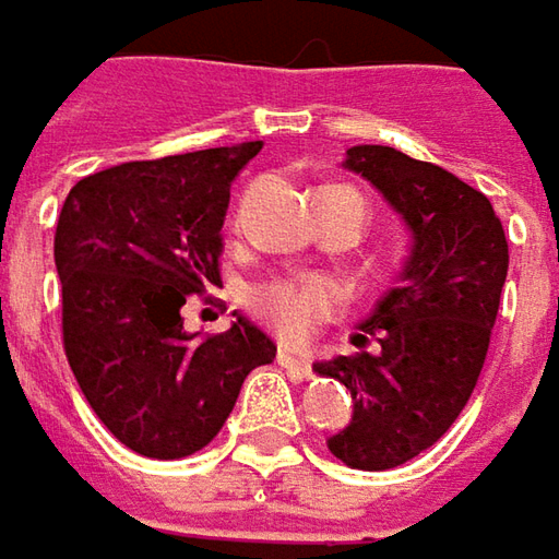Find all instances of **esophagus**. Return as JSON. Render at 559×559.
<instances>
[{
	"instance_id": "obj_1",
	"label": "esophagus",
	"mask_w": 559,
	"mask_h": 559,
	"mask_svg": "<svg viewBox=\"0 0 559 559\" xmlns=\"http://www.w3.org/2000/svg\"><path fill=\"white\" fill-rule=\"evenodd\" d=\"M278 365L281 368H287V371H294V374H302V377L312 374V365H309V358L299 356V353H294V349H281Z\"/></svg>"
}]
</instances>
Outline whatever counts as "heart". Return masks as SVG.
Instances as JSON below:
<instances>
[{"instance_id":"1","label":"heart","mask_w":559,"mask_h":559,"mask_svg":"<svg viewBox=\"0 0 559 559\" xmlns=\"http://www.w3.org/2000/svg\"><path fill=\"white\" fill-rule=\"evenodd\" d=\"M337 302L340 290L324 278L278 281V284H265L253 294V309L284 340L309 337L321 318L334 316Z\"/></svg>"}]
</instances>
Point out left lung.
I'll use <instances>...</instances> for the list:
<instances>
[{
  "label": "left lung",
  "mask_w": 559,
  "mask_h": 559,
  "mask_svg": "<svg viewBox=\"0 0 559 559\" xmlns=\"http://www.w3.org/2000/svg\"><path fill=\"white\" fill-rule=\"evenodd\" d=\"M343 166L383 194L412 247L395 284L358 324L371 353L316 361L353 393V420L328 439L346 467L390 471L439 442L464 412L489 353L508 278V238L486 194L449 169L386 145H356Z\"/></svg>",
  "instance_id": "obj_1"
}]
</instances>
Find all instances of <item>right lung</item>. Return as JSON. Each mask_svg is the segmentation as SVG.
Wrapping results in <instances>:
<instances>
[{
  "label": "right lung",
  "mask_w": 559,
  "mask_h": 559,
  "mask_svg": "<svg viewBox=\"0 0 559 559\" xmlns=\"http://www.w3.org/2000/svg\"><path fill=\"white\" fill-rule=\"evenodd\" d=\"M260 151L243 142L110 166L61 206L55 269L70 371L107 430L145 457L201 452L243 377L278 353L241 312L206 340L182 318L185 299L222 284L228 191Z\"/></svg>",
  "instance_id": "obj_1"
}]
</instances>
